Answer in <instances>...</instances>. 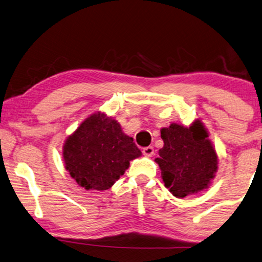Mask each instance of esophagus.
Instances as JSON below:
<instances>
[{
  "label": "esophagus",
  "mask_w": 262,
  "mask_h": 262,
  "mask_svg": "<svg viewBox=\"0 0 262 262\" xmlns=\"http://www.w3.org/2000/svg\"><path fill=\"white\" fill-rule=\"evenodd\" d=\"M142 153L144 156H151L154 154V148L153 147H146L142 149Z\"/></svg>",
  "instance_id": "esophagus-1"
}]
</instances>
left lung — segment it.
<instances>
[{"label": "left lung", "mask_w": 262, "mask_h": 262, "mask_svg": "<svg viewBox=\"0 0 262 262\" xmlns=\"http://www.w3.org/2000/svg\"><path fill=\"white\" fill-rule=\"evenodd\" d=\"M163 147L155 159L169 192L179 199L207 189L215 178L219 158L200 120L189 127L170 123L161 129Z\"/></svg>", "instance_id": "left-lung-1"}]
</instances>
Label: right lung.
<instances>
[{"mask_svg": "<svg viewBox=\"0 0 262 262\" xmlns=\"http://www.w3.org/2000/svg\"><path fill=\"white\" fill-rule=\"evenodd\" d=\"M141 155L118 121L102 112L82 121L62 148L64 168L85 190L109 189Z\"/></svg>", "mask_w": 262, "mask_h": 262, "instance_id": "obj_1", "label": "right lung"}]
</instances>
